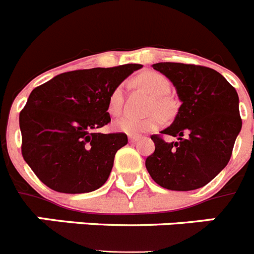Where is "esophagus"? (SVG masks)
I'll return each mask as SVG.
<instances>
[{
  "instance_id": "obj_1",
  "label": "esophagus",
  "mask_w": 254,
  "mask_h": 254,
  "mask_svg": "<svg viewBox=\"0 0 254 254\" xmlns=\"http://www.w3.org/2000/svg\"><path fill=\"white\" fill-rule=\"evenodd\" d=\"M140 138H141V136H138V134H129L128 136L129 142H136V141H138Z\"/></svg>"
}]
</instances>
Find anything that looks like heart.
<instances>
[{"instance_id": "1", "label": "heart", "mask_w": 254, "mask_h": 254, "mask_svg": "<svg viewBox=\"0 0 254 254\" xmlns=\"http://www.w3.org/2000/svg\"><path fill=\"white\" fill-rule=\"evenodd\" d=\"M134 81L152 96L150 111H158L164 118H169L172 116L173 103L168 98V93L170 91V82L165 76L155 71H146V72L140 73L134 78ZM122 111L123 85H117L108 98V112L112 116H120ZM160 115L152 113L146 117L125 116L116 121L113 127L116 131L127 134H140L143 132L154 131L163 122V118Z\"/></svg>"}]
</instances>
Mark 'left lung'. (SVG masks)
<instances>
[{
    "label": "left lung",
    "mask_w": 254,
    "mask_h": 254,
    "mask_svg": "<svg viewBox=\"0 0 254 254\" xmlns=\"http://www.w3.org/2000/svg\"><path fill=\"white\" fill-rule=\"evenodd\" d=\"M154 69L167 76L182 102L172 125L152 134L155 151L146 169L159 186L170 190H193L206 186L228 165L242 129L237 90L208 67L160 62Z\"/></svg>",
    "instance_id": "obj_1"
}]
</instances>
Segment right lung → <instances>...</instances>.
<instances>
[{"mask_svg": "<svg viewBox=\"0 0 254 254\" xmlns=\"http://www.w3.org/2000/svg\"><path fill=\"white\" fill-rule=\"evenodd\" d=\"M142 64L76 69L35 87L20 112L21 152L51 190L86 193L102 187L127 134L100 133L111 122L108 98Z\"/></svg>", "mask_w": 254, "mask_h": 254, "instance_id": "obj_1", "label": "right lung"}]
</instances>
